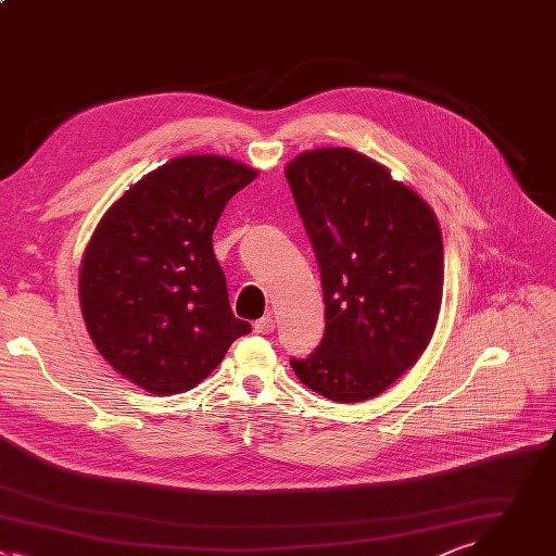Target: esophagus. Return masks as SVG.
I'll return each mask as SVG.
<instances>
[{
    "label": "esophagus",
    "mask_w": 556,
    "mask_h": 556,
    "mask_svg": "<svg viewBox=\"0 0 556 556\" xmlns=\"http://www.w3.org/2000/svg\"><path fill=\"white\" fill-rule=\"evenodd\" d=\"M254 330H256V332H261V336H271V332L276 330V321H274V317H269V315L261 317V319L254 324Z\"/></svg>",
    "instance_id": "esophagus-1"
}]
</instances>
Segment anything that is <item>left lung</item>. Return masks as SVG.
Listing matches in <instances>:
<instances>
[{"instance_id":"obj_1","label":"left lung","mask_w":556,"mask_h":556,"mask_svg":"<svg viewBox=\"0 0 556 556\" xmlns=\"http://www.w3.org/2000/svg\"><path fill=\"white\" fill-rule=\"evenodd\" d=\"M321 274L326 328L298 379L336 403L379 396L427 349L445 258L429 203L353 149L300 153L285 168Z\"/></svg>"}]
</instances>
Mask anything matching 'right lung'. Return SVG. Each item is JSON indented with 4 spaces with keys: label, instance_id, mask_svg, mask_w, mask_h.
<instances>
[{
    "label": "right lung",
    "instance_id": "right-lung-1",
    "mask_svg": "<svg viewBox=\"0 0 556 556\" xmlns=\"http://www.w3.org/2000/svg\"><path fill=\"white\" fill-rule=\"evenodd\" d=\"M256 177L224 155L175 157L98 220L78 274L80 311L98 353L138 388H194L252 330L230 308L212 232Z\"/></svg>",
    "mask_w": 556,
    "mask_h": 556
}]
</instances>
